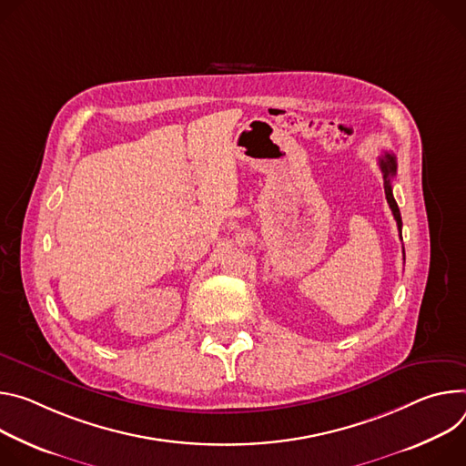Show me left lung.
Returning <instances> with one entry per match:
<instances>
[{
  "label": "left lung",
  "instance_id": "1",
  "mask_svg": "<svg viewBox=\"0 0 466 466\" xmlns=\"http://www.w3.org/2000/svg\"><path fill=\"white\" fill-rule=\"evenodd\" d=\"M396 157L392 153H385L383 157H380V168L383 172V179H385V198H387V203L390 207V211L394 215V220H396V226H398V231H400V238H401V217H400V209H398V203L392 196V185H390V179L396 176ZM403 261H405V249H403Z\"/></svg>",
  "mask_w": 466,
  "mask_h": 466
}]
</instances>
